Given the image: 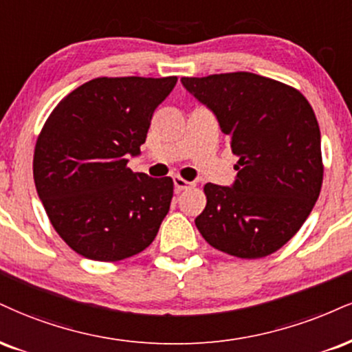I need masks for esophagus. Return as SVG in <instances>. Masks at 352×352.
<instances>
[{
    "mask_svg": "<svg viewBox=\"0 0 352 352\" xmlns=\"http://www.w3.org/2000/svg\"><path fill=\"white\" fill-rule=\"evenodd\" d=\"M173 185H175L177 192H184V190L193 187L192 182H187L185 179H182V177H173Z\"/></svg>",
    "mask_w": 352,
    "mask_h": 352,
    "instance_id": "esophagus-1",
    "label": "esophagus"
}]
</instances>
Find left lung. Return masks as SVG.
Wrapping results in <instances>:
<instances>
[{"mask_svg":"<svg viewBox=\"0 0 352 352\" xmlns=\"http://www.w3.org/2000/svg\"><path fill=\"white\" fill-rule=\"evenodd\" d=\"M182 85L213 111L239 157L231 187L205 185L198 231L230 256H269L297 234L320 197L321 135L313 108L295 88L249 72L184 77Z\"/></svg>","mask_w":352,"mask_h":352,"instance_id":"1","label":"left lung"}]
</instances>
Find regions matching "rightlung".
Returning <instances> with one entry per match:
<instances>
[{
  "mask_svg": "<svg viewBox=\"0 0 352 352\" xmlns=\"http://www.w3.org/2000/svg\"><path fill=\"white\" fill-rule=\"evenodd\" d=\"M177 77H101L55 107L34 151V182L54 230L80 256L116 262L157 236L173 197L170 177L128 168L152 114Z\"/></svg>",
  "mask_w": 352,
  "mask_h": 352,
  "instance_id": "add662e5",
  "label": "right lung"
}]
</instances>
